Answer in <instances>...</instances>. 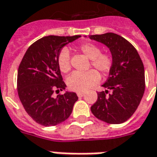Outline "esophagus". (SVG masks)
Returning <instances> with one entry per match:
<instances>
[{
    "label": "esophagus",
    "instance_id": "esophagus-1",
    "mask_svg": "<svg viewBox=\"0 0 157 157\" xmlns=\"http://www.w3.org/2000/svg\"><path fill=\"white\" fill-rule=\"evenodd\" d=\"M77 95H78V97H82V96H84V92H78V93H77Z\"/></svg>",
    "mask_w": 157,
    "mask_h": 157
}]
</instances>
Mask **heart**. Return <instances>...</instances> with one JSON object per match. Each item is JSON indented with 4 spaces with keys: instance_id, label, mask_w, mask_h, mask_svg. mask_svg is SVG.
Listing matches in <instances>:
<instances>
[{
    "instance_id": "obj_1",
    "label": "heart",
    "mask_w": 157,
    "mask_h": 157,
    "mask_svg": "<svg viewBox=\"0 0 157 157\" xmlns=\"http://www.w3.org/2000/svg\"><path fill=\"white\" fill-rule=\"evenodd\" d=\"M80 52L86 57L90 59V67H94L103 75L110 73L112 67V56L109 53H102L98 45L92 43H85L79 46ZM57 65L59 70L63 73H68L71 70L70 53L67 48L63 49L57 56ZM101 79V76L96 70L91 69L84 73H73L68 77L67 84L71 90L84 92L93 87Z\"/></svg>"
}]
</instances>
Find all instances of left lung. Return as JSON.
<instances>
[{"label": "left lung", "instance_id": "1", "mask_svg": "<svg viewBox=\"0 0 157 157\" xmlns=\"http://www.w3.org/2000/svg\"><path fill=\"white\" fill-rule=\"evenodd\" d=\"M91 40L105 45L112 53V67L107 80L90 107L95 117L110 124L130 118L140 105L145 88L144 68L140 56L130 42L114 33L94 34ZM112 90L107 95L109 90Z\"/></svg>", "mask_w": 157, "mask_h": 157}]
</instances>
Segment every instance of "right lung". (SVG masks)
I'll return each instance as SVG.
<instances>
[{"label":"right lung","mask_w":157,"mask_h":157,"mask_svg":"<svg viewBox=\"0 0 157 157\" xmlns=\"http://www.w3.org/2000/svg\"><path fill=\"white\" fill-rule=\"evenodd\" d=\"M81 37L49 35L29 47L17 71V93L28 114L45 127L55 126L67 120L72 113L78 96L66 92L52 96L54 91H63L66 84L57 65V56L67 44Z\"/></svg>","instance_id":"add662e5"}]
</instances>
